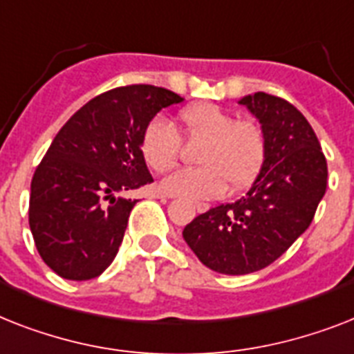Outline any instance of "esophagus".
<instances>
[{
  "label": "esophagus",
  "instance_id": "34e87169",
  "mask_svg": "<svg viewBox=\"0 0 354 354\" xmlns=\"http://www.w3.org/2000/svg\"><path fill=\"white\" fill-rule=\"evenodd\" d=\"M160 198H165L163 196V194H160ZM196 211L198 212H205V211H209V205H207V203H196Z\"/></svg>",
  "mask_w": 354,
  "mask_h": 354
}]
</instances>
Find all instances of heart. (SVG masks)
<instances>
[{
	"instance_id": "b5f03b06",
	"label": "heart",
	"mask_w": 354,
	"mask_h": 354,
	"mask_svg": "<svg viewBox=\"0 0 354 354\" xmlns=\"http://www.w3.org/2000/svg\"><path fill=\"white\" fill-rule=\"evenodd\" d=\"M182 122L191 138L205 140L198 162L202 167H185L171 172L160 182L169 196H222L227 183L232 189L245 187L257 178L266 160V136L254 122L238 120L232 112L214 103H196L182 112ZM182 138L167 118L156 116L143 129L140 151L149 167L169 171L176 163Z\"/></svg>"
}]
</instances>
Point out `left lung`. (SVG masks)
<instances>
[{
    "label": "left lung",
    "mask_w": 354,
    "mask_h": 354,
    "mask_svg": "<svg viewBox=\"0 0 354 354\" xmlns=\"http://www.w3.org/2000/svg\"><path fill=\"white\" fill-rule=\"evenodd\" d=\"M266 136V160L245 196L196 216L183 240L203 266L249 274L271 266L311 225L327 189V162L304 114L278 96H243Z\"/></svg>",
    "instance_id": "8db88e82"
}]
</instances>
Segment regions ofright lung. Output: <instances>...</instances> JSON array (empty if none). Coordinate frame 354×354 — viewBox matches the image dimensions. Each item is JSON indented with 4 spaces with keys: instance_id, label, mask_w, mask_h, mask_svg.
Here are the masks:
<instances>
[{
    "instance_id": "1",
    "label": "right lung",
    "mask_w": 354,
    "mask_h": 354,
    "mask_svg": "<svg viewBox=\"0 0 354 354\" xmlns=\"http://www.w3.org/2000/svg\"><path fill=\"white\" fill-rule=\"evenodd\" d=\"M183 102L154 85L118 87L85 103L57 132L30 183L28 223L43 261L65 280L100 277L116 258L138 200L152 182L143 129Z\"/></svg>"
}]
</instances>
